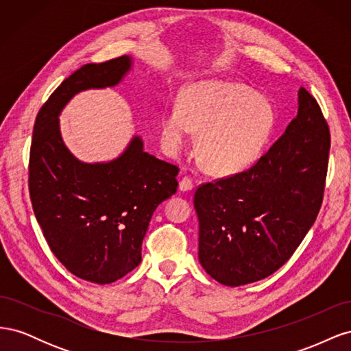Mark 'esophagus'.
<instances>
[{
	"mask_svg": "<svg viewBox=\"0 0 351 351\" xmlns=\"http://www.w3.org/2000/svg\"><path fill=\"white\" fill-rule=\"evenodd\" d=\"M178 187H180V190H182V192H190V190L195 187V183H193L192 178L184 176L182 180H180V186Z\"/></svg>",
	"mask_w": 351,
	"mask_h": 351,
	"instance_id": "esophagus-1",
	"label": "esophagus"
}]
</instances>
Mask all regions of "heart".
<instances>
[{"label": "heart", "mask_w": 351, "mask_h": 351, "mask_svg": "<svg viewBox=\"0 0 351 351\" xmlns=\"http://www.w3.org/2000/svg\"><path fill=\"white\" fill-rule=\"evenodd\" d=\"M275 125L272 104L237 83L200 82L189 86L182 104L168 107L161 119L168 151L183 147L200 132L197 154L210 173L232 174L252 165L262 154Z\"/></svg>", "instance_id": "obj_1"}]
</instances>
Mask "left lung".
Segmentation results:
<instances>
[{"mask_svg": "<svg viewBox=\"0 0 351 351\" xmlns=\"http://www.w3.org/2000/svg\"><path fill=\"white\" fill-rule=\"evenodd\" d=\"M331 136L304 88L284 134L246 171L200 184L199 262L218 282L269 277L291 258L319 214Z\"/></svg>", "mask_w": 351, "mask_h": 351, "instance_id": "8db88e82", "label": "left lung"}]
</instances>
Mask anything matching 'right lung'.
<instances>
[{"instance_id":"right-lung-1","label":"right lung","mask_w":351,"mask_h":351,"mask_svg":"<svg viewBox=\"0 0 351 351\" xmlns=\"http://www.w3.org/2000/svg\"><path fill=\"white\" fill-rule=\"evenodd\" d=\"M129 56L74 71L36 115L29 156V193L38 224L57 259L95 284L123 278L142 261L154 210L177 192L178 167L143 151L134 136L110 162H82L61 139L58 115L74 95L115 86Z\"/></svg>"}]
</instances>
